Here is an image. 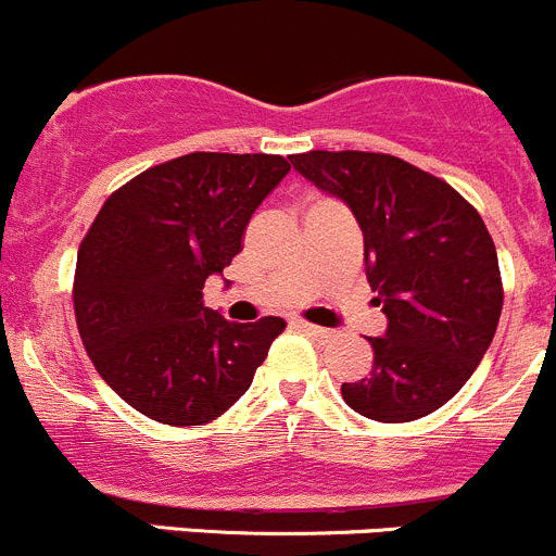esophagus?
Wrapping results in <instances>:
<instances>
[{"label": "esophagus", "instance_id": "obj_1", "mask_svg": "<svg viewBox=\"0 0 556 556\" xmlns=\"http://www.w3.org/2000/svg\"><path fill=\"white\" fill-rule=\"evenodd\" d=\"M298 327L305 332V336L314 338V341H327V338H330V330H327V327L308 325V321H298Z\"/></svg>", "mask_w": 556, "mask_h": 556}]
</instances>
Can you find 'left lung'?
I'll return each mask as SVG.
<instances>
[{
	"label": "left lung",
	"mask_w": 556,
	"mask_h": 556,
	"mask_svg": "<svg viewBox=\"0 0 556 556\" xmlns=\"http://www.w3.org/2000/svg\"><path fill=\"white\" fill-rule=\"evenodd\" d=\"M289 161L352 210L374 303L388 316L384 336L368 338L371 374L343 382V401L379 422L431 415L480 366L502 314L483 218L445 179L384 152L311 150Z\"/></svg>",
	"instance_id": "obj_1"
}]
</instances>
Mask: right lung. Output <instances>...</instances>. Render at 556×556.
<instances>
[{
	"mask_svg": "<svg viewBox=\"0 0 556 556\" xmlns=\"http://www.w3.org/2000/svg\"><path fill=\"white\" fill-rule=\"evenodd\" d=\"M287 174L281 155L190 152L105 199L78 248L73 308L89 361L136 412L204 426L251 388L287 321H226L202 289Z\"/></svg>",
	"mask_w": 556,
	"mask_h": 556,
	"instance_id": "obj_1",
	"label": "right lung"
}]
</instances>
